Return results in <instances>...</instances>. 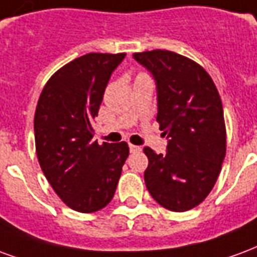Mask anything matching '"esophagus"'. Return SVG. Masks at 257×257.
Here are the masks:
<instances>
[{
	"mask_svg": "<svg viewBox=\"0 0 257 257\" xmlns=\"http://www.w3.org/2000/svg\"><path fill=\"white\" fill-rule=\"evenodd\" d=\"M142 148L141 147H137V145H131L130 144V152L131 153H138V152H141Z\"/></svg>",
	"mask_w": 257,
	"mask_h": 257,
	"instance_id": "34e87169",
	"label": "esophagus"
}]
</instances>
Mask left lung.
<instances>
[{"mask_svg":"<svg viewBox=\"0 0 257 257\" xmlns=\"http://www.w3.org/2000/svg\"><path fill=\"white\" fill-rule=\"evenodd\" d=\"M133 57L156 80V120L168 140L166 155L144 148L145 185L162 207L185 212L212 190L226 156L220 95L207 71L185 56L156 49Z\"/></svg>","mask_w":257,"mask_h":257,"instance_id":"left-lung-1","label":"left lung"}]
</instances>
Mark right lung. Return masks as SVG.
<instances>
[{
  "label": "right lung",
  "instance_id": "obj_1",
  "mask_svg": "<svg viewBox=\"0 0 257 257\" xmlns=\"http://www.w3.org/2000/svg\"><path fill=\"white\" fill-rule=\"evenodd\" d=\"M126 53H89L65 64L45 85L35 116L39 166L69 208L89 213L113 198L128 156L126 142L93 140V120L112 72Z\"/></svg>",
  "mask_w": 257,
  "mask_h": 257
}]
</instances>
